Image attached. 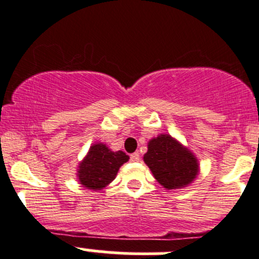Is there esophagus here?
Segmentation results:
<instances>
[{"label": "esophagus", "mask_w": 259, "mask_h": 259, "mask_svg": "<svg viewBox=\"0 0 259 259\" xmlns=\"http://www.w3.org/2000/svg\"><path fill=\"white\" fill-rule=\"evenodd\" d=\"M130 160H132V161H139V160H140L139 153H133V154H130Z\"/></svg>", "instance_id": "obj_1"}]
</instances>
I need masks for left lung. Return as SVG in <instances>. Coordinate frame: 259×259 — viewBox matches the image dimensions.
I'll return each mask as SVG.
<instances>
[{
    "label": "left lung",
    "instance_id": "obj_1",
    "mask_svg": "<svg viewBox=\"0 0 259 259\" xmlns=\"http://www.w3.org/2000/svg\"><path fill=\"white\" fill-rule=\"evenodd\" d=\"M144 161L154 174V178L166 189L185 187L198 174L195 156L170 135H160L151 139Z\"/></svg>",
    "mask_w": 259,
    "mask_h": 259
}]
</instances>
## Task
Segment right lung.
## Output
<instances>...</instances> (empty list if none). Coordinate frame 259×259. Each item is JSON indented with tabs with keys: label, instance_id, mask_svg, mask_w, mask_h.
<instances>
[{
	"label": "right lung",
	"instance_id": "1",
	"mask_svg": "<svg viewBox=\"0 0 259 259\" xmlns=\"http://www.w3.org/2000/svg\"><path fill=\"white\" fill-rule=\"evenodd\" d=\"M127 160L129 156L124 151L114 153L106 145L100 143L94 144L79 166L77 176L80 183L88 189H103L113 182L120 166Z\"/></svg>",
	"mask_w": 259,
	"mask_h": 259
}]
</instances>
